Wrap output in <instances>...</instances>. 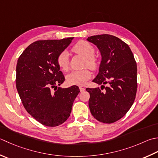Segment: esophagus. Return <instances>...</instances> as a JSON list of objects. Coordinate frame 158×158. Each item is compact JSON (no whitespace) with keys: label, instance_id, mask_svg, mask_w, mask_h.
<instances>
[{"label":"esophagus","instance_id":"obj_1","mask_svg":"<svg viewBox=\"0 0 158 158\" xmlns=\"http://www.w3.org/2000/svg\"><path fill=\"white\" fill-rule=\"evenodd\" d=\"M79 89H80V91H81V92H83V91H85V88H82V87H79Z\"/></svg>","mask_w":158,"mask_h":158}]
</instances>
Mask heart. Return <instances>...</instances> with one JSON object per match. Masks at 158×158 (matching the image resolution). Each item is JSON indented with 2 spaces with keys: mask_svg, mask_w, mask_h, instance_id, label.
I'll return each mask as SVG.
<instances>
[{
  "mask_svg": "<svg viewBox=\"0 0 158 158\" xmlns=\"http://www.w3.org/2000/svg\"><path fill=\"white\" fill-rule=\"evenodd\" d=\"M72 50L85 58L84 66H88L92 69H96L98 66V61L94 55L95 50L89 42L86 41H79L73 46ZM58 66L64 71H67L69 67V59L68 52H61L57 57ZM92 76L91 71L89 69L73 70L66 76V81L69 85H84Z\"/></svg>",
  "mask_w": 158,
  "mask_h": 158,
  "instance_id": "obj_1",
  "label": "heart"
}]
</instances>
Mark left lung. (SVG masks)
Returning <instances> with one entry per match:
<instances>
[{"label": "left lung", "mask_w": 158, "mask_h": 158, "mask_svg": "<svg viewBox=\"0 0 158 158\" xmlns=\"http://www.w3.org/2000/svg\"><path fill=\"white\" fill-rule=\"evenodd\" d=\"M87 40L97 46L102 57L99 73L92 81L104 88L108 84L103 92L101 88H86L90 96L89 110L98 121L113 123L123 118L134 102L136 62L129 46L117 37L103 34L88 37Z\"/></svg>", "instance_id": "8db88e82"}]
</instances>
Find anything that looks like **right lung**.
<instances>
[{"mask_svg": "<svg viewBox=\"0 0 158 158\" xmlns=\"http://www.w3.org/2000/svg\"><path fill=\"white\" fill-rule=\"evenodd\" d=\"M73 38L38 40L20 55L16 66V88L24 107L41 124L56 127L70 115L78 86L57 87L65 81L57 57Z\"/></svg>", "mask_w": 158, "mask_h": 158, "instance_id": "obj_1", "label": "right lung"}]
</instances>
